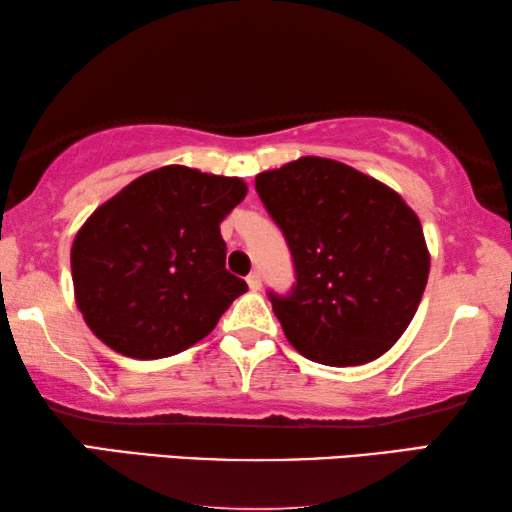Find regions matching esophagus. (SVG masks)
<instances>
[{
  "instance_id": "34e87169",
  "label": "esophagus",
  "mask_w": 512,
  "mask_h": 512,
  "mask_svg": "<svg viewBox=\"0 0 512 512\" xmlns=\"http://www.w3.org/2000/svg\"><path fill=\"white\" fill-rule=\"evenodd\" d=\"M246 282H248V287L253 289V291H259V289H262V275H259L257 271L250 273L248 278H246Z\"/></svg>"
}]
</instances>
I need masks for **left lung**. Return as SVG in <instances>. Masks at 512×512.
Returning a JSON list of instances; mask_svg holds the SVG:
<instances>
[{"label":"left lung","instance_id":"8db88e82","mask_svg":"<svg viewBox=\"0 0 512 512\" xmlns=\"http://www.w3.org/2000/svg\"><path fill=\"white\" fill-rule=\"evenodd\" d=\"M255 189L294 257L296 285L269 291L289 344L328 367L387 353L431 271L417 214L383 182L323 157L259 173Z\"/></svg>","mask_w":512,"mask_h":512}]
</instances>
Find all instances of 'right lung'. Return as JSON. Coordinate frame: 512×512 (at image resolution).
<instances>
[{
    "label": "right lung",
    "mask_w": 512,
    "mask_h": 512,
    "mask_svg": "<svg viewBox=\"0 0 512 512\" xmlns=\"http://www.w3.org/2000/svg\"><path fill=\"white\" fill-rule=\"evenodd\" d=\"M246 193L239 177L164 166L97 207L70 250L75 300L93 335L136 360L207 337L248 291L225 269L218 227Z\"/></svg>",
    "instance_id": "obj_1"
}]
</instances>
